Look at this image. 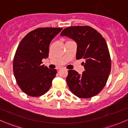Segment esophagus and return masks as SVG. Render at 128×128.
Masks as SVG:
<instances>
[{"mask_svg": "<svg viewBox=\"0 0 128 128\" xmlns=\"http://www.w3.org/2000/svg\"><path fill=\"white\" fill-rule=\"evenodd\" d=\"M61 69L60 67H58V68H57V69Z\"/></svg>", "mask_w": 128, "mask_h": 128, "instance_id": "1", "label": "esophagus"}]
</instances>
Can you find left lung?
<instances>
[{
    "mask_svg": "<svg viewBox=\"0 0 128 128\" xmlns=\"http://www.w3.org/2000/svg\"><path fill=\"white\" fill-rule=\"evenodd\" d=\"M62 36L71 38L77 43L76 59H84L85 70L79 74L69 70L66 78L70 91L76 96L88 98L102 91L111 71V59L105 40L102 34L88 26L65 28Z\"/></svg>",
    "mask_w": 128,
    "mask_h": 128,
    "instance_id": "1",
    "label": "left lung"
}]
</instances>
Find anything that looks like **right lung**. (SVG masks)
Wrapping results in <instances>:
<instances>
[{
	"instance_id": "obj_1",
	"label": "right lung",
	"mask_w": 128,
	"mask_h": 128,
	"mask_svg": "<svg viewBox=\"0 0 128 128\" xmlns=\"http://www.w3.org/2000/svg\"><path fill=\"white\" fill-rule=\"evenodd\" d=\"M62 28H39L28 33L17 48L13 70L17 84L26 95L39 96L47 92L57 70L42 64L49 56L52 40Z\"/></svg>"
}]
</instances>
